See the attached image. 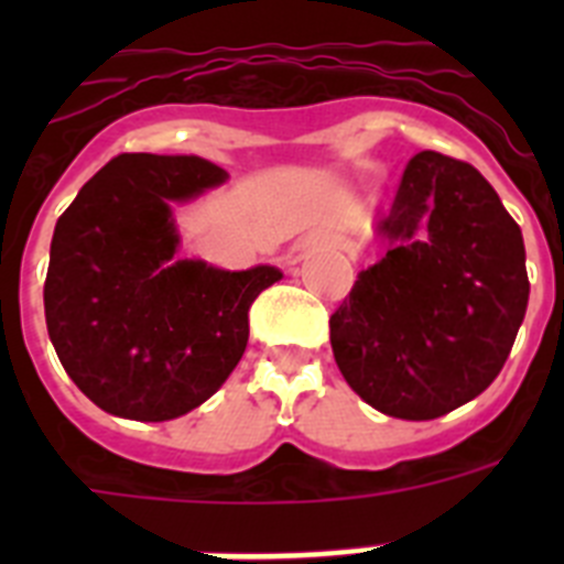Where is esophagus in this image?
<instances>
[{"label":"esophagus","mask_w":564,"mask_h":564,"mask_svg":"<svg viewBox=\"0 0 564 564\" xmlns=\"http://www.w3.org/2000/svg\"><path fill=\"white\" fill-rule=\"evenodd\" d=\"M330 237H325V234H318V237H313V242H327Z\"/></svg>","instance_id":"esophagus-1"}]
</instances>
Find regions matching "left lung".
<instances>
[{
    "instance_id": "obj_1",
    "label": "left lung",
    "mask_w": 564,
    "mask_h": 564,
    "mask_svg": "<svg viewBox=\"0 0 564 564\" xmlns=\"http://www.w3.org/2000/svg\"><path fill=\"white\" fill-rule=\"evenodd\" d=\"M381 262L330 316L338 370L378 412L432 421L500 376L528 307L522 231L471 163L417 152Z\"/></svg>"
}]
</instances>
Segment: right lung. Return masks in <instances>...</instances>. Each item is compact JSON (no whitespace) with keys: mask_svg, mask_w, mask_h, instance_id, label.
<instances>
[{"mask_svg":"<svg viewBox=\"0 0 564 564\" xmlns=\"http://www.w3.org/2000/svg\"><path fill=\"white\" fill-rule=\"evenodd\" d=\"M226 172L188 154H118L58 217L44 279L50 341L104 412L172 421L220 390L248 344L253 299L282 273L177 259L169 200Z\"/></svg>","mask_w":564,"mask_h":564,"instance_id":"right-lung-1","label":"right lung"}]
</instances>
